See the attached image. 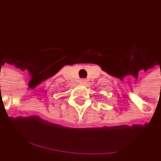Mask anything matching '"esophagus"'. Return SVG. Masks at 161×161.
<instances>
[{
    "label": "esophagus",
    "instance_id": "34e87169",
    "mask_svg": "<svg viewBox=\"0 0 161 161\" xmlns=\"http://www.w3.org/2000/svg\"><path fill=\"white\" fill-rule=\"evenodd\" d=\"M80 83H83V84H85L87 83V80H86L85 78H82V79H80Z\"/></svg>",
    "mask_w": 161,
    "mask_h": 161
}]
</instances>
